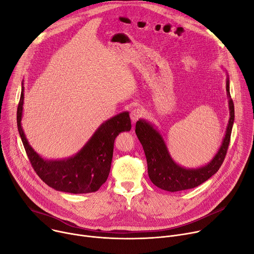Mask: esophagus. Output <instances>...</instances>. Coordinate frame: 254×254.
<instances>
[{"instance_id": "obj_1", "label": "esophagus", "mask_w": 254, "mask_h": 254, "mask_svg": "<svg viewBox=\"0 0 254 254\" xmlns=\"http://www.w3.org/2000/svg\"><path fill=\"white\" fill-rule=\"evenodd\" d=\"M143 114H144L143 110L141 108H139V107L132 109L131 112H130V120H131V122L134 124L137 120L141 119L143 117Z\"/></svg>"}]
</instances>
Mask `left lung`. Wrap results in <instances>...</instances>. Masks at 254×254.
Instances as JSON below:
<instances>
[{
	"label": "left lung",
	"instance_id": "1",
	"mask_svg": "<svg viewBox=\"0 0 254 254\" xmlns=\"http://www.w3.org/2000/svg\"><path fill=\"white\" fill-rule=\"evenodd\" d=\"M226 91L230 110L226 133L217 154L204 166L187 168L178 165L170 156L163 136L158 129L146 120H139L136 122L135 133L143 146L147 158L148 174L157 188L171 192L193 189L212 177L220 169L227 154L234 124V103L230 95L228 75L226 79Z\"/></svg>",
	"mask_w": 254,
	"mask_h": 254
}]
</instances>
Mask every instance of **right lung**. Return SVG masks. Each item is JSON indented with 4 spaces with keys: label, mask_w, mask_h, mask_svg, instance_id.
Listing matches in <instances>:
<instances>
[{
    "label": "right lung",
    "mask_w": 254,
    "mask_h": 254,
    "mask_svg": "<svg viewBox=\"0 0 254 254\" xmlns=\"http://www.w3.org/2000/svg\"><path fill=\"white\" fill-rule=\"evenodd\" d=\"M24 86L17 108V127L30 163L39 178L52 189L70 193L97 191L106 181L115 137L131 128L128 111H124L99 126L84 147L74 156L62 160L43 159L30 146L22 128Z\"/></svg>",
    "instance_id": "add662e5"
}]
</instances>
